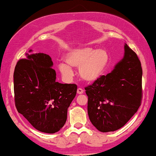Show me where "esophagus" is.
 <instances>
[{
	"mask_svg": "<svg viewBox=\"0 0 156 156\" xmlns=\"http://www.w3.org/2000/svg\"><path fill=\"white\" fill-rule=\"evenodd\" d=\"M76 92H77V94H82L83 93V90L81 88H78Z\"/></svg>",
	"mask_w": 156,
	"mask_h": 156,
	"instance_id": "34e87169",
	"label": "esophagus"
}]
</instances>
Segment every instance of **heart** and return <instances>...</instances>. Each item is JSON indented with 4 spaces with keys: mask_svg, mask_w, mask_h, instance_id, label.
Returning a JSON list of instances; mask_svg holds the SVG:
<instances>
[{
    "mask_svg": "<svg viewBox=\"0 0 156 156\" xmlns=\"http://www.w3.org/2000/svg\"><path fill=\"white\" fill-rule=\"evenodd\" d=\"M67 63H61L58 70L65 78L70 80L74 72L70 67H79V75L83 80L88 82L94 81L102 75L109 61V54L106 49H95L83 47L70 49L65 55Z\"/></svg>",
    "mask_w": 156,
    "mask_h": 156,
    "instance_id": "heart-1",
    "label": "heart"
}]
</instances>
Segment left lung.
<instances>
[{
    "instance_id": "1",
    "label": "left lung",
    "mask_w": 156,
    "mask_h": 156,
    "mask_svg": "<svg viewBox=\"0 0 156 156\" xmlns=\"http://www.w3.org/2000/svg\"><path fill=\"white\" fill-rule=\"evenodd\" d=\"M123 58L111 73L85 87L88 114L102 133L122 128L135 114L142 98V69L137 55L128 44Z\"/></svg>"
}]
</instances>
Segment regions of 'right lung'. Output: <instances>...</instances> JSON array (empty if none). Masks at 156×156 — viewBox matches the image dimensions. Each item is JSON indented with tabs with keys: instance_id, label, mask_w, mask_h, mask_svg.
<instances>
[{
	"instance_id": "right-lung-1",
	"label": "right lung",
	"mask_w": 156,
	"mask_h": 156,
	"mask_svg": "<svg viewBox=\"0 0 156 156\" xmlns=\"http://www.w3.org/2000/svg\"><path fill=\"white\" fill-rule=\"evenodd\" d=\"M32 50H30V51ZM49 55L26 54L14 72L15 106L36 130L55 133L63 128L68 109L75 98L77 86L56 81V71Z\"/></svg>"
}]
</instances>
